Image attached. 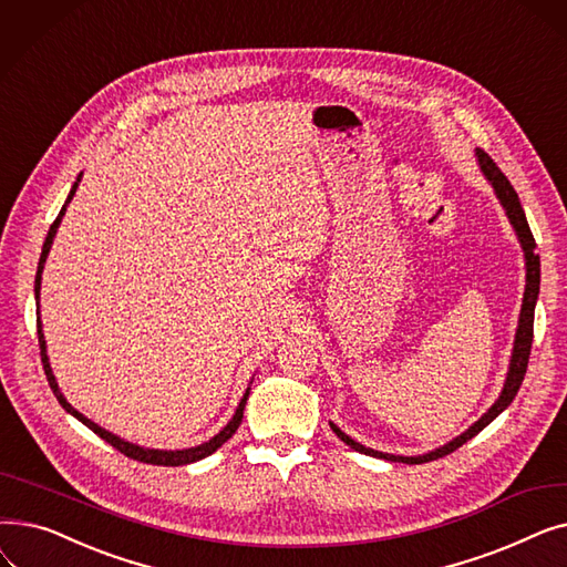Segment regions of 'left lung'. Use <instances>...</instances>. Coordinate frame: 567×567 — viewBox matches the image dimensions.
<instances>
[{
    "label": "left lung",
    "mask_w": 567,
    "mask_h": 567,
    "mask_svg": "<svg viewBox=\"0 0 567 567\" xmlns=\"http://www.w3.org/2000/svg\"><path fill=\"white\" fill-rule=\"evenodd\" d=\"M475 163H478L483 176L487 178V184L494 188V195L498 199V204L503 206L505 216H508L517 241L524 250V264H526V285H524V299H522V310H519V321H517V331H515V342H513V353H511V365H508V374H505L503 389L496 398V402L475 421L468 430H464L460 436H455L453 441L439 445V449L423 453V455H391V453H381L374 449H368V445L359 443L355 439H351L349 434H344L336 423H331V430L338 434V439H342L347 445H351L353 451H359L363 455H372L379 460H389V462H402V464H423V462H432L439 460L443 455H449L453 451H457L460 445H464L468 439H473L478 432H483L498 413H503L505 409L511 406V402L515 400L519 385L524 381L526 368H528V353H530V344H533V317H535V303H538V293H540V257L535 252V238L530 234L526 214L522 208L519 195L515 193V188L511 186L505 174L496 167V163L483 152V148L475 146Z\"/></svg>",
    "instance_id": "1"
}]
</instances>
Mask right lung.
Here are the masks:
<instances>
[{"label": "right lung", "mask_w": 567, "mask_h": 567, "mask_svg": "<svg viewBox=\"0 0 567 567\" xmlns=\"http://www.w3.org/2000/svg\"><path fill=\"white\" fill-rule=\"evenodd\" d=\"M80 182H82V172L78 174V182L73 184L71 193H69V197H66V202H64V206H62V212H59L56 220L50 225V231H48V236H45V244H43V252H41V259H39L37 282H34L39 347H41V361H43V370H45V377H48L50 389H52L54 398L59 400V404H62V406L73 415V419H78L82 425H86V427L92 430L94 434H99L103 441H107L110 445H114V449H116L118 453H124V455H126V457H131V460L146 462V464H158V466H184V464L199 462V460L208 457L212 453H216L227 439H231V434L238 430V425H241V421H244V409H246V402H248V395H250V385L246 389V393H244L241 402H238V406H236V411H234V415H231V421H229V423H227V425H225L216 436H212V439L204 441V443H199V445H193V449H182V451H158V449H144V445L131 443V441H126V439H122V436L112 434L110 430H105V427L96 425L94 421H89L84 413H80L75 406H71V402L64 398L62 389H59V383H56V379H54V374H52L50 355H48V344H45V336H43V321H41V280H43L45 259H48V255H50V248H52V241H54V236H56V229H59V225H62V218H64V214H66V206L71 204V199H73V195H75V190H78ZM250 383H252V381H250Z\"/></svg>", "instance_id": "1"}]
</instances>
